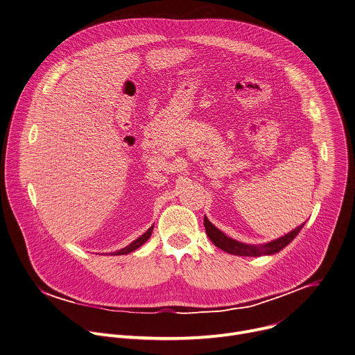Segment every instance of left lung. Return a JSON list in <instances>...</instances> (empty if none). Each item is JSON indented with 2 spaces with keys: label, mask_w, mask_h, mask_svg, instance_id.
<instances>
[{
  "label": "left lung",
  "mask_w": 355,
  "mask_h": 355,
  "mask_svg": "<svg viewBox=\"0 0 355 355\" xmlns=\"http://www.w3.org/2000/svg\"><path fill=\"white\" fill-rule=\"evenodd\" d=\"M304 227V224L299 225L285 236H281L275 241H271L264 245H246L242 242H238L225 234H223L217 227H214L207 217H205V228L209 239L221 250L235 254V256H245V257H259V256H270L281 252L284 248H286L300 232V230Z\"/></svg>",
  "instance_id": "8db88e82"
}]
</instances>
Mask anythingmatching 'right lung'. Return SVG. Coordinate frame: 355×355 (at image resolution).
Returning a JSON list of instances; mask_svg holds the SVG:
<instances>
[{"label": "right lung", "instance_id": "add662e5", "mask_svg": "<svg viewBox=\"0 0 355 355\" xmlns=\"http://www.w3.org/2000/svg\"><path fill=\"white\" fill-rule=\"evenodd\" d=\"M152 231H153V227H150L144 235H141L138 239H135L134 242H131L128 246H125V248H123L121 250H119V252H114L113 254L114 256H121V254H128V253H131V252H134V250H137L138 248H141L149 238H150V235H152Z\"/></svg>", "mask_w": 355, "mask_h": 355}]
</instances>
